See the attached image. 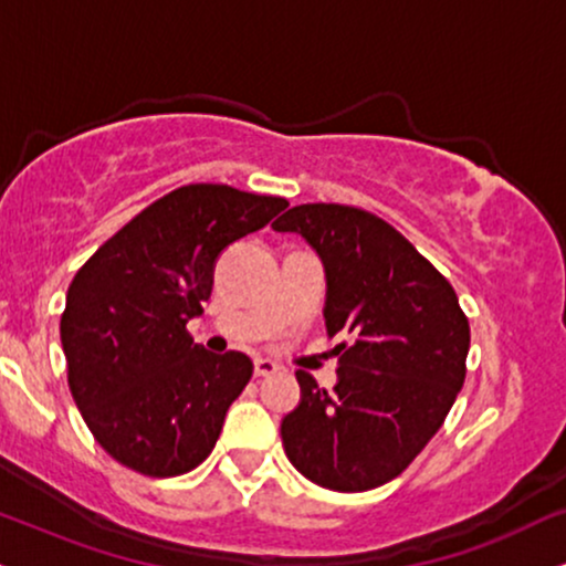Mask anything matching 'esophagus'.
Masks as SVG:
<instances>
[{
	"mask_svg": "<svg viewBox=\"0 0 566 566\" xmlns=\"http://www.w3.org/2000/svg\"><path fill=\"white\" fill-rule=\"evenodd\" d=\"M277 369H281V367H277L272 359H264V357L254 359V375H256V378H270V375H275Z\"/></svg>",
	"mask_w": 566,
	"mask_h": 566,
	"instance_id": "esophagus-1",
	"label": "esophagus"
}]
</instances>
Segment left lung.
Masks as SVG:
<instances>
[{
    "label": "left lung",
    "instance_id": "1",
    "mask_svg": "<svg viewBox=\"0 0 566 566\" xmlns=\"http://www.w3.org/2000/svg\"><path fill=\"white\" fill-rule=\"evenodd\" d=\"M272 228L317 251L327 336H352L333 348L331 390L296 373L302 399L281 422L285 457L331 491L378 488L407 470L457 401L470 323L441 272L365 209L298 205Z\"/></svg>",
    "mask_w": 566,
    "mask_h": 566
}]
</instances>
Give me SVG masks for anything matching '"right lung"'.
<instances>
[{
  "label": "right lung",
  "instance_id": "1",
  "mask_svg": "<svg viewBox=\"0 0 566 566\" xmlns=\"http://www.w3.org/2000/svg\"><path fill=\"white\" fill-rule=\"evenodd\" d=\"M285 207L220 184L176 188L75 272L60 319L67 386L120 464L176 478L212 453L254 365L193 344L186 323L205 312L222 251Z\"/></svg>",
  "mask_w": 566,
  "mask_h": 566
}]
</instances>
